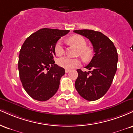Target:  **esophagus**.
I'll list each match as a JSON object with an SVG mask.
<instances>
[{"label": "esophagus", "mask_w": 133, "mask_h": 133, "mask_svg": "<svg viewBox=\"0 0 133 133\" xmlns=\"http://www.w3.org/2000/svg\"><path fill=\"white\" fill-rule=\"evenodd\" d=\"M70 71V69H65V73H68V72H69Z\"/></svg>", "instance_id": "34e87169"}]
</instances>
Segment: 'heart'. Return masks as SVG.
<instances>
[{"instance_id":"1","label":"heart","mask_w":133,"mask_h":133,"mask_svg":"<svg viewBox=\"0 0 133 133\" xmlns=\"http://www.w3.org/2000/svg\"><path fill=\"white\" fill-rule=\"evenodd\" d=\"M69 42L72 44L76 45L77 47L80 49V53L82 57L85 59H87L90 56L91 52L90 49L86 47L87 43L84 37L80 35H74L72 36L69 39ZM54 51L57 56H62L64 54L65 50L64 48L62 41L61 40L58 41L54 46ZM57 63L59 66L67 69L76 68L81 64V61L79 59L71 58L68 56H64L59 58L57 60Z\"/></svg>"}]
</instances>
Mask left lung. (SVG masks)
I'll use <instances>...</instances> for the list:
<instances>
[{"mask_svg": "<svg viewBox=\"0 0 133 133\" xmlns=\"http://www.w3.org/2000/svg\"><path fill=\"white\" fill-rule=\"evenodd\" d=\"M74 32L88 38L95 52L90 63L85 67L90 71L77 70L78 77L75 87L84 99L95 101L103 97L112 84L117 69V51L112 41L101 32L92 30Z\"/></svg>", "mask_w": 133, "mask_h": 133, "instance_id": "obj_1", "label": "left lung"}]
</instances>
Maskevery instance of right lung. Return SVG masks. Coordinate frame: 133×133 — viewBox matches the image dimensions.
Returning a JSON list of instances; mask_svg holds the SVG:
<instances>
[{
    "label": "right lung",
    "instance_id": "obj_1",
    "mask_svg": "<svg viewBox=\"0 0 133 133\" xmlns=\"http://www.w3.org/2000/svg\"><path fill=\"white\" fill-rule=\"evenodd\" d=\"M69 30L42 28L23 43L18 59L19 76L22 85L31 98L49 100L56 93L64 69L56 64L54 46Z\"/></svg>",
    "mask_w": 133,
    "mask_h": 133
}]
</instances>
